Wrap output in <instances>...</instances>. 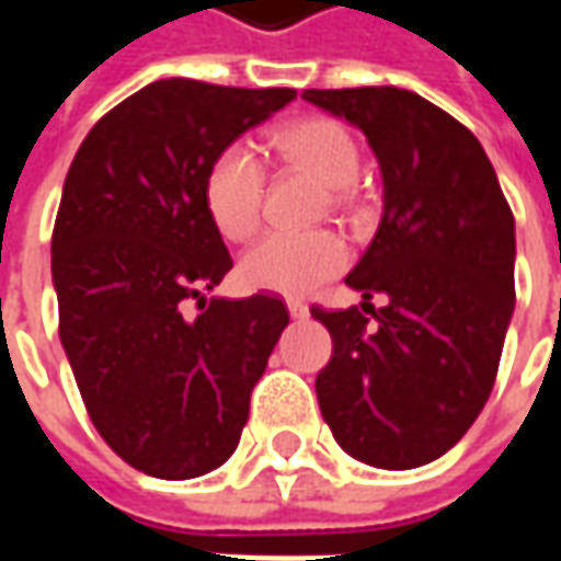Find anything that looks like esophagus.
Returning <instances> with one entry per match:
<instances>
[{"label": "esophagus", "instance_id": "esophagus-1", "mask_svg": "<svg viewBox=\"0 0 561 561\" xmlns=\"http://www.w3.org/2000/svg\"><path fill=\"white\" fill-rule=\"evenodd\" d=\"M288 312H291V318H306L309 316V306L304 300H288Z\"/></svg>", "mask_w": 561, "mask_h": 561}]
</instances>
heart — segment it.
Returning <instances> with one entry per match:
<instances>
[{
  "label": "heart",
  "instance_id": "1",
  "mask_svg": "<svg viewBox=\"0 0 561 561\" xmlns=\"http://www.w3.org/2000/svg\"><path fill=\"white\" fill-rule=\"evenodd\" d=\"M273 147L282 159L300 164L333 188L345 204V185L360 171V149L336 119H304L276 131ZM204 207L228 240H245L261 225L264 168L245 144H228L209 161L204 176ZM348 264V245L333 231H270L240 257V279L255 291L306 297Z\"/></svg>",
  "mask_w": 561,
  "mask_h": 561
}]
</instances>
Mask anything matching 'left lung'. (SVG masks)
Segmentation results:
<instances>
[{
  "instance_id": "1",
  "label": "left lung",
  "mask_w": 561,
  "mask_h": 561,
  "mask_svg": "<svg viewBox=\"0 0 561 561\" xmlns=\"http://www.w3.org/2000/svg\"><path fill=\"white\" fill-rule=\"evenodd\" d=\"M304 99L364 131L385 185L376 237L345 276L364 304L312 309L333 340L318 405L345 454L417 469L457 445L490 400L514 316V216L481 140L417 92ZM373 296L386 297L381 310Z\"/></svg>"
}]
</instances>
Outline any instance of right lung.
Segmentation results:
<instances>
[{"label": "right lung", "instance_id": "add662e5", "mask_svg": "<svg viewBox=\"0 0 561 561\" xmlns=\"http://www.w3.org/2000/svg\"><path fill=\"white\" fill-rule=\"evenodd\" d=\"M294 99L156 80L104 114L68 168L50 243L59 340L99 435L144 474L185 481L231 457L288 328L279 297H204L233 267L204 176ZM185 299L205 312L188 319Z\"/></svg>", "mask_w": 561, "mask_h": 561}]
</instances>
